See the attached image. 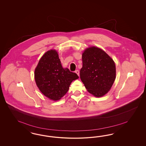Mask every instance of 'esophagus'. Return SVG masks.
<instances>
[{"label":"esophagus","mask_w":146,"mask_h":146,"mask_svg":"<svg viewBox=\"0 0 146 146\" xmlns=\"http://www.w3.org/2000/svg\"><path fill=\"white\" fill-rule=\"evenodd\" d=\"M75 73L78 75V76H79V70H76V71H75Z\"/></svg>","instance_id":"esophagus-1"}]
</instances>
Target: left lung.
I'll use <instances>...</instances> for the list:
<instances>
[{
  "label": "left lung",
  "instance_id": "1",
  "mask_svg": "<svg viewBox=\"0 0 146 146\" xmlns=\"http://www.w3.org/2000/svg\"><path fill=\"white\" fill-rule=\"evenodd\" d=\"M82 59L80 79L89 93L95 97H102L115 81V62L106 52L95 46L85 50Z\"/></svg>",
  "mask_w": 146,
  "mask_h": 146
}]
</instances>
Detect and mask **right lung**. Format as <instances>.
<instances>
[{"label": "right lung", "mask_w": 146, "mask_h": 146, "mask_svg": "<svg viewBox=\"0 0 146 146\" xmlns=\"http://www.w3.org/2000/svg\"><path fill=\"white\" fill-rule=\"evenodd\" d=\"M78 78L75 73L62 68L57 52L54 50L45 53L35 70L36 84L40 91L53 101L63 97L71 82Z\"/></svg>", "instance_id": "obj_1"}]
</instances>
